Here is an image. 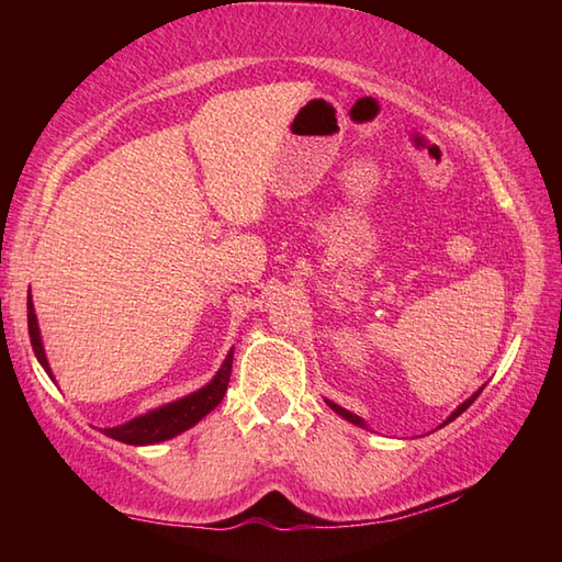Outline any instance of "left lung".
Listing matches in <instances>:
<instances>
[{
	"instance_id": "8db88e82",
	"label": "left lung",
	"mask_w": 562,
	"mask_h": 562,
	"mask_svg": "<svg viewBox=\"0 0 562 562\" xmlns=\"http://www.w3.org/2000/svg\"><path fill=\"white\" fill-rule=\"evenodd\" d=\"M483 389H485V386H481L479 391H475L471 398H465V401H463V403L459 405V408H457V411H453V413H451V415L447 417V420H445V423H441V425H447V423H451V420H457V417H459V415H461V413H463L465 408H469V405H471V403H473L475 398H479V393H481ZM326 403L330 405V411H336V413H338L340 417H345V420H348V423H352V425H357V427H367V423L362 420V417H360V415H355V413H350V411H345V408H340V405H338V403H333V401H328V398H326Z\"/></svg>"
}]
</instances>
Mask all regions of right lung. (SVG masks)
Here are the masks:
<instances>
[{
	"instance_id": "right-lung-1",
	"label": "right lung",
	"mask_w": 562,
	"mask_h": 562,
	"mask_svg": "<svg viewBox=\"0 0 562 562\" xmlns=\"http://www.w3.org/2000/svg\"><path fill=\"white\" fill-rule=\"evenodd\" d=\"M29 336H31L33 352H35V357H38L41 367L45 369L47 376L55 381L50 362H47V357H45L41 328H38V316H35L33 300H31V290H29ZM232 362H234V348L226 352L222 367L217 369V374H214L202 389L188 393V396L178 398V401L159 405V408H154L149 413H142V415L133 417V420H127L117 427H103V435H109L117 441H125V445L145 447V445H159V441H166V439L186 432V429L198 425L202 417L212 413L222 403L226 386H229Z\"/></svg>"
}]
</instances>
